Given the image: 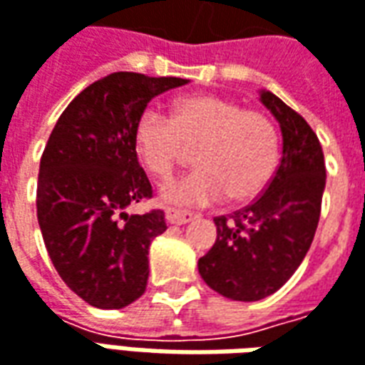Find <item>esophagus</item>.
Wrapping results in <instances>:
<instances>
[{
  "instance_id": "esophagus-1",
  "label": "esophagus",
  "mask_w": 365,
  "mask_h": 365,
  "mask_svg": "<svg viewBox=\"0 0 365 365\" xmlns=\"http://www.w3.org/2000/svg\"><path fill=\"white\" fill-rule=\"evenodd\" d=\"M195 215L190 213V211H183V209H165V221L168 223H172V225H185V223H190L193 221Z\"/></svg>"
}]
</instances>
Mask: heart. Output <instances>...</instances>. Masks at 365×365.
<instances>
[{"instance_id": "heart-1", "label": "heart", "mask_w": 365, "mask_h": 365, "mask_svg": "<svg viewBox=\"0 0 365 365\" xmlns=\"http://www.w3.org/2000/svg\"><path fill=\"white\" fill-rule=\"evenodd\" d=\"M182 146H195V170L168 183L162 193L183 205L223 197L247 203L267 190L280 162L279 130L271 118L215 94L175 98L170 118L156 108L140 112L134 152L154 180L165 182L174 174Z\"/></svg>"}]
</instances>
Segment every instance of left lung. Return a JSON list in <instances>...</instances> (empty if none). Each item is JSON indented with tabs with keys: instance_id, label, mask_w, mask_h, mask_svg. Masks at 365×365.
Here are the masks:
<instances>
[{
	"instance_id": "8db88e82",
	"label": "left lung",
	"mask_w": 365,
	"mask_h": 365,
	"mask_svg": "<svg viewBox=\"0 0 365 365\" xmlns=\"http://www.w3.org/2000/svg\"><path fill=\"white\" fill-rule=\"evenodd\" d=\"M261 103L282 132L277 174L251 205L213 219L217 239L197 262L207 287L243 302L271 297L300 267L326 185L322 146L308 122L269 91L261 93Z\"/></svg>"
}]
</instances>
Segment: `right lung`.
<instances>
[{
	"instance_id": "1",
	"label": "right lung",
	"mask_w": 365,
	"mask_h": 365,
	"mask_svg": "<svg viewBox=\"0 0 365 365\" xmlns=\"http://www.w3.org/2000/svg\"><path fill=\"white\" fill-rule=\"evenodd\" d=\"M185 83L140 73L104 76L68 104L43 150L41 235L58 277L91 307L124 308L146 290L148 249L168 227L162 209L126 211L152 197L134 152V124L154 96Z\"/></svg>"
}]
</instances>
